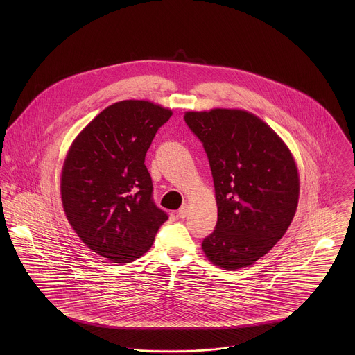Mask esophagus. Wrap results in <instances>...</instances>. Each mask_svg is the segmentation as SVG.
Wrapping results in <instances>:
<instances>
[{
  "label": "esophagus",
  "instance_id": "obj_1",
  "mask_svg": "<svg viewBox=\"0 0 355 355\" xmlns=\"http://www.w3.org/2000/svg\"><path fill=\"white\" fill-rule=\"evenodd\" d=\"M187 213H189V206L187 205H183L179 210H178V217H180V218H183V217H186L187 216Z\"/></svg>",
  "mask_w": 355,
  "mask_h": 355
}]
</instances>
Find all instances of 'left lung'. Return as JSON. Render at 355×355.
I'll list each match as a JSON object with an SVG mask.
<instances>
[{
	"label": "left lung",
	"mask_w": 355,
	"mask_h": 355,
	"mask_svg": "<svg viewBox=\"0 0 355 355\" xmlns=\"http://www.w3.org/2000/svg\"><path fill=\"white\" fill-rule=\"evenodd\" d=\"M184 121L207 155L218 210L203 252L228 270L253 265L294 218L300 197L294 158L276 132L249 112H187Z\"/></svg>",
	"instance_id": "8db88e82"
}]
</instances>
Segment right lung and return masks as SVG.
Returning a JSON list of instances; mask_svg holds the SVG:
<instances>
[{"label": "right lung", "instance_id": "1", "mask_svg": "<svg viewBox=\"0 0 355 355\" xmlns=\"http://www.w3.org/2000/svg\"><path fill=\"white\" fill-rule=\"evenodd\" d=\"M171 116L152 102H116L78 135L65 158L61 200L67 218L94 253L113 262L146 253L168 220L153 200L145 157Z\"/></svg>", "mask_w": 355, "mask_h": 355}]
</instances>
